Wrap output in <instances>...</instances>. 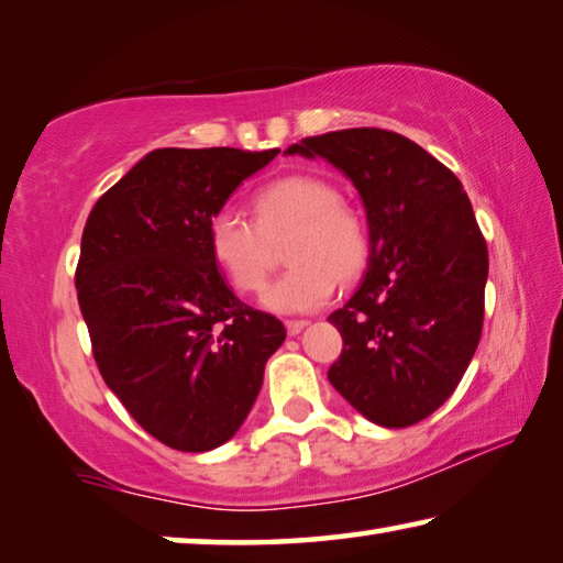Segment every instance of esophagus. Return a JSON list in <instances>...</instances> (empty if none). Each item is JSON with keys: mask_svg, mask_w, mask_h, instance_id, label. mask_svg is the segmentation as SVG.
Returning <instances> with one entry per match:
<instances>
[{"mask_svg": "<svg viewBox=\"0 0 563 563\" xmlns=\"http://www.w3.org/2000/svg\"><path fill=\"white\" fill-rule=\"evenodd\" d=\"M305 328H308V320H288V322H285V330H288V335H298V332H302Z\"/></svg>", "mask_w": 563, "mask_h": 563, "instance_id": "esophagus-1", "label": "esophagus"}]
</instances>
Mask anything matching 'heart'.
I'll use <instances>...</instances> for the list:
<instances>
[{"label": "heart", "instance_id": "b5f03b06", "mask_svg": "<svg viewBox=\"0 0 563 563\" xmlns=\"http://www.w3.org/2000/svg\"><path fill=\"white\" fill-rule=\"evenodd\" d=\"M208 253L235 292L258 295L278 263L290 271L265 292L275 312H310L330 300L335 283L357 280L369 261V233L338 188L316 176H285L253 196V221L218 208L206 228Z\"/></svg>", "mask_w": 563, "mask_h": 563}]
</instances>
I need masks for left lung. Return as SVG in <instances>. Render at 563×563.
<instances>
[{
	"label": "left lung",
	"instance_id": "1",
	"mask_svg": "<svg viewBox=\"0 0 563 563\" xmlns=\"http://www.w3.org/2000/svg\"><path fill=\"white\" fill-rule=\"evenodd\" d=\"M288 154L340 168L367 211L365 280L328 318L342 335L328 379L369 422H422L460 385L482 338L489 253L470 198L395 131H330Z\"/></svg>",
	"mask_w": 563,
	"mask_h": 563
}]
</instances>
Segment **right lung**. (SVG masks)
<instances>
[{
	"label": "right lung",
	"instance_id": "add662e5",
	"mask_svg": "<svg viewBox=\"0 0 563 563\" xmlns=\"http://www.w3.org/2000/svg\"><path fill=\"white\" fill-rule=\"evenodd\" d=\"M280 154L156 148L91 208L76 295L97 367L170 450L231 440L283 345L278 318L245 305L208 253V218Z\"/></svg>",
	"mask_w": 563,
	"mask_h": 563
}]
</instances>
